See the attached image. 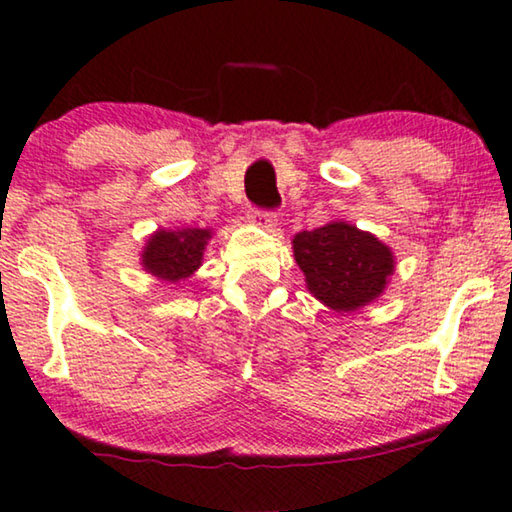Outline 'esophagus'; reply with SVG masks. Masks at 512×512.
Segmentation results:
<instances>
[{
    "label": "esophagus",
    "instance_id": "obj_1",
    "mask_svg": "<svg viewBox=\"0 0 512 512\" xmlns=\"http://www.w3.org/2000/svg\"><path fill=\"white\" fill-rule=\"evenodd\" d=\"M249 221L258 228H275L277 226V214L275 212H263V209H249Z\"/></svg>",
    "mask_w": 512,
    "mask_h": 512
}]
</instances>
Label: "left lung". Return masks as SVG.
<instances>
[{"instance_id": "8db88e82", "label": "left lung", "mask_w": 512, "mask_h": 512, "mask_svg": "<svg viewBox=\"0 0 512 512\" xmlns=\"http://www.w3.org/2000/svg\"><path fill=\"white\" fill-rule=\"evenodd\" d=\"M291 247L307 291L335 312H356L375 303L396 270L389 244L347 221L296 233Z\"/></svg>"}]
</instances>
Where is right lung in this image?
I'll return each mask as SVG.
<instances>
[{
    "mask_svg": "<svg viewBox=\"0 0 512 512\" xmlns=\"http://www.w3.org/2000/svg\"><path fill=\"white\" fill-rule=\"evenodd\" d=\"M212 235V228H158L146 240L142 254H139V265L158 282H186L200 270L202 256H205L207 242L212 240Z\"/></svg>",
    "mask_w": 512,
    "mask_h": 512,
    "instance_id": "add662e5",
    "label": "right lung"
}]
</instances>
